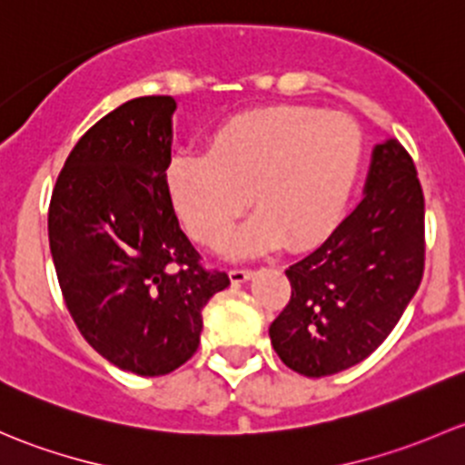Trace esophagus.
<instances>
[{
    "label": "esophagus",
    "mask_w": 465,
    "mask_h": 465,
    "mask_svg": "<svg viewBox=\"0 0 465 465\" xmlns=\"http://www.w3.org/2000/svg\"><path fill=\"white\" fill-rule=\"evenodd\" d=\"M228 275H231L232 284H242V282L251 280L252 271H251V268H232V271L228 272Z\"/></svg>",
    "instance_id": "34e87169"
}]
</instances>
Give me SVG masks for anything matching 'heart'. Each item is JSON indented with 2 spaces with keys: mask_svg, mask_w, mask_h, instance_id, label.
Wrapping results in <instances>:
<instances>
[{
  "mask_svg": "<svg viewBox=\"0 0 465 465\" xmlns=\"http://www.w3.org/2000/svg\"><path fill=\"white\" fill-rule=\"evenodd\" d=\"M362 159L361 129L342 114L311 107L257 109L217 129L210 154H179L167 190L190 234L210 248L231 237L248 208L255 217L232 239V255L318 246L342 219Z\"/></svg>",
  "mask_w": 465,
  "mask_h": 465,
  "instance_id": "heart-1",
  "label": "heart"
}]
</instances>
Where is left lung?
<instances>
[{"label": "left lung", "instance_id": "left-lung-1", "mask_svg": "<svg viewBox=\"0 0 465 465\" xmlns=\"http://www.w3.org/2000/svg\"><path fill=\"white\" fill-rule=\"evenodd\" d=\"M425 264V201L396 138L371 152L365 197L304 260L286 268L291 300L268 336L286 367L309 378L374 353L414 298Z\"/></svg>", "mask_w": 465, "mask_h": 465}]
</instances>
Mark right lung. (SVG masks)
Instances as JSON below:
<instances>
[{
	"mask_svg": "<svg viewBox=\"0 0 465 465\" xmlns=\"http://www.w3.org/2000/svg\"><path fill=\"white\" fill-rule=\"evenodd\" d=\"M172 95H143L75 143L49 205V246L66 309L112 365L163 376L194 356L214 293L167 190Z\"/></svg>",
	"mask_w": 465,
	"mask_h": 465,
	"instance_id": "add662e5",
	"label": "right lung"
}]
</instances>
